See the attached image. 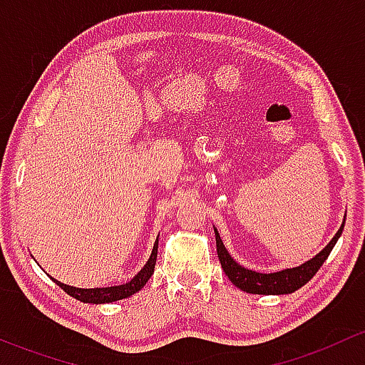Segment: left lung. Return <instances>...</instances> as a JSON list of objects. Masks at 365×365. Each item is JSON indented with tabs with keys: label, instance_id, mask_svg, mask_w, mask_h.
<instances>
[{
	"label": "left lung",
	"instance_id": "1",
	"mask_svg": "<svg viewBox=\"0 0 365 365\" xmlns=\"http://www.w3.org/2000/svg\"><path fill=\"white\" fill-rule=\"evenodd\" d=\"M342 227L344 222L341 224L339 231L336 233V237L329 242L325 249L322 252L316 254L312 259L305 261L304 264L295 268H286L281 272H272V274H259V272L249 270V268L238 264L233 257L230 256V252L224 247L222 240H220V235L215 230V242H217V256H219L220 264H222L224 274L230 277V281L233 282L237 288H240L242 292L254 293V295H288V293L297 292L298 288H302L304 284H307L312 277H314L316 272L319 270L325 259L329 257L330 251L334 249L336 242L339 240Z\"/></svg>",
	"mask_w": 365,
	"mask_h": 365
}]
</instances>
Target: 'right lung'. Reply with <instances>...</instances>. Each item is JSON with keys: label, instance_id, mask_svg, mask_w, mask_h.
I'll return each instance as SVG.
<instances>
[{"label": "right lung", "instance_id": "right-lung-1", "mask_svg": "<svg viewBox=\"0 0 365 365\" xmlns=\"http://www.w3.org/2000/svg\"><path fill=\"white\" fill-rule=\"evenodd\" d=\"M157 247H159V240L155 242L153 245V251L150 259L146 261L145 267L141 268L138 275H134V279H130L128 282L120 286H109V288H91V289H84V288H73V286H67L63 282L56 281L58 286L63 289L65 293H68L70 297L77 298V300L84 302V304H109V302L114 300H123V298H128L134 293H138L143 286L148 282V279L152 277L153 270H155V261H157Z\"/></svg>", "mask_w": 365, "mask_h": 365}]
</instances>
